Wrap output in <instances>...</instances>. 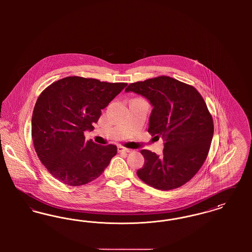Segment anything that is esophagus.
Wrapping results in <instances>:
<instances>
[{"mask_svg": "<svg viewBox=\"0 0 252 252\" xmlns=\"http://www.w3.org/2000/svg\"><path fill=\"white\" fill-rule=\"evenodd\" d=\"M118 152H120V153H129V152H131V149L123 147L120 145V146H118Z\"/></svg>", "mask_w": 252, "mask_h": 252, "instance_id": "1", "label": "esophagus"}]
</instances>
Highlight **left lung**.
Returning <instances> with one entry per match:
<instances>
[{"label":"left lung","mask_w":252,"mask_h":252,"mask_svg":"<svg viewBox=\"0 0 252 252\" xmlns=\"http://www.w3.org/2000/svg\"><path fill=\"white\" fill-rule=\"evenodd\" d=\"M126 93L146 98L153 109L148 132L163 139L162 155L142 150L138 177L158 190H172L188 182L208 156L214 122L200 94L190 85L169 76L131 83Z\"/></svg>","instance_id":"8db88e82"}]
</instances>
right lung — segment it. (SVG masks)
Wrapping results in <instances>:
<instances>
[{"instance_id":"obj_1","label":"right lung","mask_w":252,"mask_h":252,"mask_svg":"<svg viewBox=\"0 0 252 252\" xmlns=\"http://www.w3.org/2000/svg\"><path fill=\"white\" fill-rule=\"evenodd\" d=\"M126 85L68 76L38 96L32 115V139L36 155L54 178L80 186L97 179L108 167L117 153L116 145L86 142L84 132L94 128L101 109Z\"/></svg>"}]
</instances>
